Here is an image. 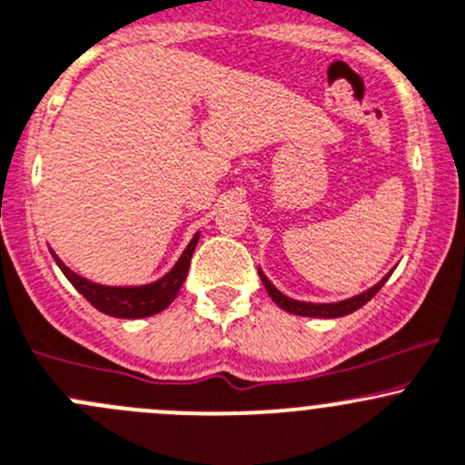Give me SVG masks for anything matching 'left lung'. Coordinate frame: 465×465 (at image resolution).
Wrapping results in <instances>:
<instances>
[{
  "mask_svg": "<svg viewBox=\"0 0 465 465\" xmlns=\"http://www.w3.org/2000/svg\"><path fill=\"white\" fill-rule=\"evenodd\" d=\"M260 278L262 282H264V289L269 292L271 301L278 302V307H282L284 312H289V314H298V316H314V319H339V316H346V314H352L355 310H360V307H364L366 302L371 301V298L375 296V293L382 289V284L387 282V278L380 280L375 287H371L369 292L360 293V296L355 298H348V301H341V302H330V305H316V302H301V301H292V298L282 296V293L278 292V289L273 287V284L266 280V275L260 271Z\"/></svg>",
  "mask_w": 465,
  "mask_h": 465,
  "instance_id": "1",
  "label": "left lung"
}]
</instances>
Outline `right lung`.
<instances>
[{"label":"right lung","mask_w":465,"mask_h":465,"mask_svg":"<svg viewBox=\"0 0 465 465\" xmlns=\"http://www.w3.org/2000/svg\"><path fill=\"white\" fill-rule=\"evenodd\" d=\"M196 243H199V232L194 234V239L185 248V252L176 262V266L163 280H158L153 284H146V287H104V284L90 282V280L81 278L74 271L67 269L58 260L56 252H52V255L56 260V264L61 266L63 273H65V278L74 284L76 292L92 307H96L104 314L114 316V319H144V316H153L158 312H163L178 296V292H181L183 282L187 278V271H190L192 252H194Z\"/></svg>","instance_id":"right-lung-1"}]
</instances>
